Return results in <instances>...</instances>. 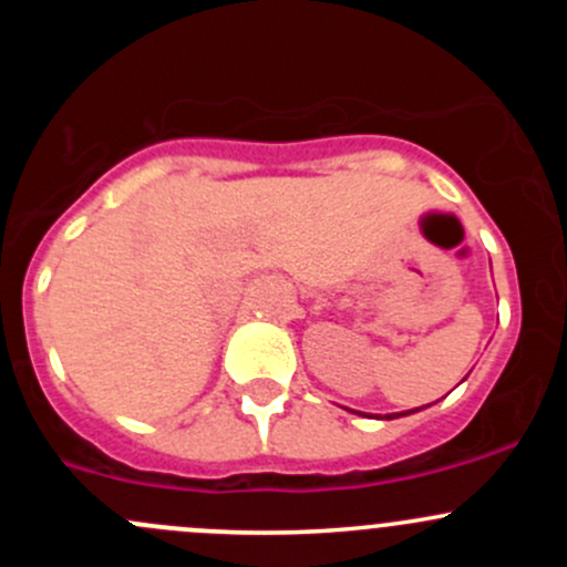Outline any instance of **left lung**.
<instances>
[{
	"instance_id": "8db88e82",
	"label": "left lung",
	"mask_w": 567,
	"mask_h": 567,
	"mask_svg": "<svg viewBox=\"0 0 567 567\" xmlns=\"http://www.w3.org/2000/svg\"><path fill=\"white\" fill-rule=\"evenodd\" d=\"M409 414H411V411H409ZM390 420H392V414H390Z\"/></svg>"
}]
</instances>
